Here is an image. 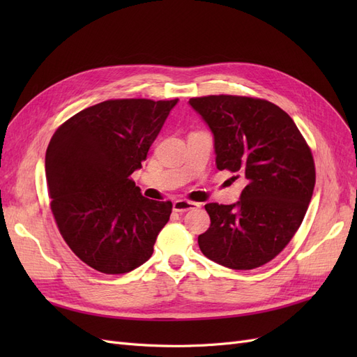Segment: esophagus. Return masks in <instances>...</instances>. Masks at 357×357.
<instances>
[{
    "mask_svg": "<svg viewBox=\"0 0 357 357\" xmlns=\"http://www.w3.org/2000/svg\"><path fill=\"white\" fill-rule=\"evenodd\" d=\"M199 207V204L192 202V201H186V199H177L172 204V210L176 213H185L189 210H195Z\"/></svg>",
    "mask_w": 357,
    "mask_h": 357,
    "instance_id": "34e87169",
    "label": "esophagus"
}]
</instances>
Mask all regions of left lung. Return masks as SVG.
Here are the masks:
<instances>
[{
	"label": "left lung",
	"instance_id": "8db88e82",
	"mask_svg": "<svg viewBox=\"0 0 357 357\" xmlns=\"http://www.w3.org/2000/svg\"><path fill=\"white\" fill-rule=\"evenodd\" d=\"M208 125L218 169L243 177L240 201L207 204L211 225L198 236L204 256L232 269H253L289 244L307 213L314 160L291 117L275 104L234 95L190 98Z\"/></svg>",
	"mask_w": 357,
	"mask_h": 357
}]
</instances>
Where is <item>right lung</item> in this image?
<instances>
[{"label":"right lung","mask_w":357,"mask_h":357,"mask_svg":"<svg viewBox=\"0 0 357 357\" xmlns=\"http://www.w3.org/2000/svg\"><path fill=\"white\" fill-rule=\"evenodd\" d=\"M178 100H110L58 128L46 152L50 207L62 238L104 274L147 262L172 204L142 195L129 178Z\"/></svg>","instance_id":"obj_1"}]
</instances>
